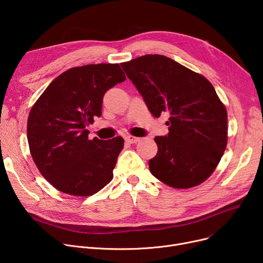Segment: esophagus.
Segmentation results:
<instances>
[{"label":"esophagus","mask_w":263,"mask_h":263,"mask_svg":"<svg viewBox=\"0 0 263 263\" xmlns=\"http://www.w3.org/2000/svg\"><path fill=\"white\" fill-rule=\"evenodd\" d=\"M124 141H126L127 143H130V144H136L137 142H140V137L128 135V136L124 137Z\"/></svg>","instance_id":"1"}]
</instances>
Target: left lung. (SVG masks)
Segmentation results:
<instances>
[{
    "label": "left lung",
    "instance_id": "1",
    "mask_svg": "<svg viewBox=\"0 0 263 263\" xmlns=\"http://www.w3.org/2000/svg\"><path fill=\"white\" fill-rule=\"evenodd\" d=\"M155 117L168 112V133L156 136L158 154L149 170L175 189L202 183L216 168L227 145V110L211 83L159 54L120 64Z\"/></svg>",
    "mask_w": 263,
    "mask_h": 263
}]
</instances>
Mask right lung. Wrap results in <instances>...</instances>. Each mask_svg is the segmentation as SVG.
Instances as JSON below:
<instances>
[{"label":"right lung","instance_id":"1","mask_svg":"<svg viewBox=\"0 0 263 263\" xmlns=\"http://www.w3.org/2000/svg\"><path fill=\"white\" fill-rule=\"evenodd\" d=\"M126 80L118 64L85 65L55 78L27 120V141L40 174L55 189L90 196L113 179L121 136L88 140L87 127L101 116L104 93Z\"/></svg>","mask_w":263,"mask_h":263}]
</instances>
